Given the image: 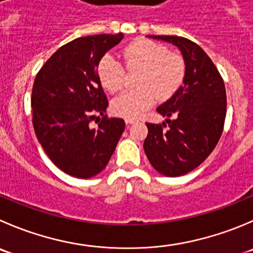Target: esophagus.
I'll return each mask as SVG.
<instances>
[{
	"label": "esophagus",
	"instance_id": "obj_1",
	"mask_svg": "<svg viewBox=\"0 0 253 253\" xmlns=\"http://www.w3.org/2000/svg\"><path fill=\"white\" fill-rule=\"evenodd\" d=\"M125 122H126V125H133V124H136V120H133V119H126L125 120Z\"/></svg>",
	"mask_w": 253,
	"mask_h": 253
}]
</instances>
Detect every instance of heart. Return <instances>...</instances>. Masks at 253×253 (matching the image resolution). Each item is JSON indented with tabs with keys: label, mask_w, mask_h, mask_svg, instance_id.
Segmentation results:
<instances>
[{
	"label": "heart",
	"mask_w": 253,
	"mask_h": 253,
	"mask_svg": "<svg viewBox=\"0 0 253 253\" xmlns=\"http://www.w3.org/2000/svg\"><path fill=\"white\" fill-rule=\"evenodd\" d=\"M125 65L128 70L141 69L134 90H126L111 101V111L125 119H137L157 97L167 100L181 86L185 63L179 54L170 53L162 44L148 39H137L124 49ZM97 78L102 87L116 92L124 86L125 69L111 54H105L97 63Z\"/></svg>",
	"instance_id": "b5f03b06"
}]
</instances>
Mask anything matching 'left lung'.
<instances>
[{"instance_id":"obj_1","label":"left lung","mask_w":253,"mask_h":253,"mask_svg":"<svg viewBox=\"0 0 253 253\" xmlns=\"http://www.w3.org/2000/svg\"><path fill=\"white\" fill-rule=\"evenodd\" d=\"M148 37L178 46L185 61L183 85L157 107L166 122L146 124L148 134L143 143L158 173L180 176L200 166L219 142L226 116V90L219 70L197 43L176 36Z\"/></svg>"}]
</instances>
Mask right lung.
<instances>
[{"label": "right lung", "mask_w": 253, "mask_h": 253, "mask_svg": "<svg viewBox=\"0 0 253 253\" xmlns=\"http://www.w3.org/2000/svg\"><path fill=\"white\" fill-rule=\"evenodd\" d=\"M124 34L80 37L58 49L41 68L32 89L33 127L46 156L75 178L99 174L125 129L122 119L105 115L109 101L97 63ZM102 119H99V116ZM99 122L96 129L89 122Z\"/></svg>", "instance_id": "1"}]
</instances>
